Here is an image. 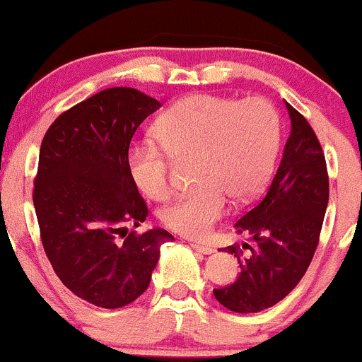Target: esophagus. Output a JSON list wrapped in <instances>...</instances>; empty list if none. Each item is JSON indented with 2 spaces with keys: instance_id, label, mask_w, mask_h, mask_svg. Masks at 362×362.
Wrapping results in <instances>:
<instances>
[{
  "instance_id": "esophagus-1",
  "label": "esophagus",
  "mask_w": 362,
  "mask_h": 362,
  "mask_svg": "<svg viewBox=\"0 0 362 362\" xmlns=\"http://www.w3.org/2000/svg\"><path fill=\"white\" fill-rule=\"evenodd\" d=\"M193 250H197L199 253H204V255H211V253H214V248H211V246H206V245H200V243H193Z\"/></svg>"
}]
</instances>
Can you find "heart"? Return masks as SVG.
Returning <instances> with one entry per match:
<instances>
[{"mask_svg": "<svg viewBox=\"0 0 362 362\" xmlns=\"http://www.w3.org/2000/svg\"><path fill=\"white\" fill-rule=\"evenodd\" d=\"M155 142L128 149L132 181L148 199L170 193L174 162L193 160L195 188L167 204L160 220L186 238H204L227 211L228 197L246 202L273 174L281 141L278 110L266 98L192 95L170 105L155 124Z\"/></svg>", "mask_w": 362, "mask_h": 362, "instance_id": "1", "label": "heart"}]
</instances>
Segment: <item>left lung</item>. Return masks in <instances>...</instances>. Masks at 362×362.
<instances>
[{"instance_id": "8db88e82", "label": "left lung", "mask_w": 362, "mask_h": 362, "mask_svg": "<svg viewBox=\"0 0 362 362\" xmlns=\"http://www.w3.org/2000/svg\"><path fill=\"white\" fill-rule=\"evenodd\" d=\"M291 135L280 167L259 202L234 223L248 234L250 255L239 245L225 248L238 257V280L214 288L216 301L235 313H257L287 298L301 281L320 238L329 202L325 156L313 128L288 102Z\"/></svg>"}]
</instances>
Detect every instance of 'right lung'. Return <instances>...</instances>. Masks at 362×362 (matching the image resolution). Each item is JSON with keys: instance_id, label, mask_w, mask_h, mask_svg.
I'll return each mask as SVG.
<instances>
[{"instance_id": "obj_1", "label": "right lung", "mask_w": 362, "mask_h": 362, "mask_svg": "<svg viewBox=\"0 0 362 362\" xmlns=\"http://www.w3.org/2000/svg\"><path fill=\"white\" fill-rule=\"evenodd\" d=\"M134 88H109L63 112L40 146L33 204L52 269L77 298L116 310L134 303L151 281L160 248L173 234L139 227L148 206L128 173L132 137L160 109Z\"/></svg>"}]
</instances>
